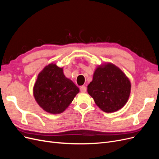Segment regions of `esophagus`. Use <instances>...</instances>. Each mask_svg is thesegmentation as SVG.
<instances>
[{
  "label": "esophagus",
  "mask_w": 159,
  "mask_h": 159,
  "mask_svg": "<svg viewBox=\"0 0 159 159\" xmlns=\"http://www.w3.org/2000/svg\"><path fill=\"white\" fill-rule=\"evenodd\" d=\"M80 91H81V92H82V93H85V91H86V87H85V86H81V87L80 88Z\"/></svg>",
  "instance_id": "1"
}]
</instances>
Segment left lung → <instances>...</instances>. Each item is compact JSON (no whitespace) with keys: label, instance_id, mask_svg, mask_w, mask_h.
<instances>
[{"label":"left lung","instance_id":"left-lung-1","mask_svg":"<svg viewBox=\"0 0 159 159\" xmlns=\"http://www.w3.org/2000/svg\"><path fill=\"white\" fill-rule=\"evenodd\" d=\"M131 84L128 77L110 62L98 66L88 92L99 108L105 113L117 111L125 106L131 93Z\"/></svg>","mask_w":159,"mask_h":159}]
</instances>
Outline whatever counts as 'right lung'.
I'll use <instances>...</instances> for the list:
<instances>
[{"mask_svg": "<svg viewBox=\"0 0 159 159\" xmlns=\"http://www.w3.org/2000/svg\"><path fill=\"white\" fill-rule=\"evenodd\" d=\"M63 68L52 63L37 76L33 95L38 105L47 113L60 114L69 107L80 89L64 74Z\"/></svg>", "mask_w": 159, "mask_h": 159, "instance_id": "1", "label": "right lung"}]
</instances>
